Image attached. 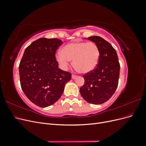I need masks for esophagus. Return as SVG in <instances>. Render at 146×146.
<instances>
[{"mask_svg":"<svg viewBox=\"0 0 146 146\" xmlns=\"http://www.w3.org/2000/svg\"><path fill=\"white\" fill-rule=\"evenodd\" d=\"M77 78V76H76V75H72V79H76Z\"/></svg>","mask_w":146,"mask_h":146,"instance_id":"esophagus-1","label":"esophagus"}]
</instances>
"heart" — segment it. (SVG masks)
Here are the masks:
<instances>
[{
	"label": "heart",
	"mask_w": 146,
	"mask_h": 146,
	"mask_svg": "<svg viewBox=\"0 0 146 146\" xmlns=\"http://www.w3.org/2000/svg\"><path fill=\"white\" fill-rule=\"evenodd\" d=\"M100 57L99 47L93 42H73L63 46L61 52H57L56 61L64 69L68 68L69 61L72 60V65L82 74H88L96 68Z\"/></svg>",
	"instance_id": "b5f03b06"
}]
</instances>
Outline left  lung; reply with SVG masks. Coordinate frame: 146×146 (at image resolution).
Returning a JSON list of instances; mask_svg holds the SVG:
<instances>
[{
	"instance_id": "left-lung-1",
	"label": "left lung",
	"mask_w": 146,
	"mask_h": 146,
	"mask_svg": "<svg viewBox=\"0 0 146 146\" xmlns=\"http://www.w3.org/2000/svg\"><path fill=\"white\" fill-rule=\"evenodd\" d=\"M88 39L98 45L100 57L93 71L83 76L85 83L80 88V92L88 102L102 104L111 98L117 89L120 64L116 51L111 44L98 36L88 37Z\"/></svg>"
}]
</instances>
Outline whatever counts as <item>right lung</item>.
<instances>
[{
  "label": "right lung",
  "instance_id": "add662e5",
  "mask_svg": "<svg viewBox=\"0 0 146 146\" xmlns=\"http://www.w3.org/2000/svg\"><path fill=\"white\" fill-rule=\"evenodd\" d=\"M62 43L57 38H39L25 48L20 62L22 90L39 107L55 103L71 78V73L60 69L56 60V50Z\"/></svg>",
  "mask_w": 146,
  "mask_h": 146
}]
</instances>
